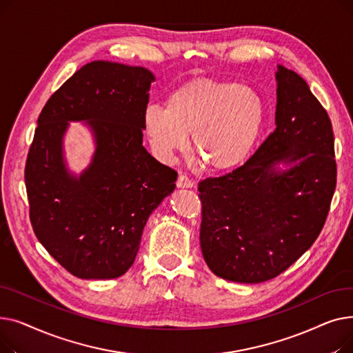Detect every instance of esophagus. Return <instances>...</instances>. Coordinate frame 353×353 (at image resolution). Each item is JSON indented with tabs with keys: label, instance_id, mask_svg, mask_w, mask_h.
Masks as SVG:
<instances>
[{
	"label": "esophagus",
	"instance_id": "34e87169",
	"mask_svg": "<svg viewBox=\"0 0 353 353\" xmlns=\"http://www.w3.org/2000/svg\"><path fill=\"white\" fill-rule=\"evenodd\" d=\"M176 184H177V188H180V189H190V188L194 186V181L190 180L186 174H179Z\"/></svg>",
	"mask_w": 353,
	"mask_h": 353
}]
</instances>
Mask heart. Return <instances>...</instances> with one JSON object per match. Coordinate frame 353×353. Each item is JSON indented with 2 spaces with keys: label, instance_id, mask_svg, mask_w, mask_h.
<instances>
[{
  "label": "heart",
  "instance_id": "b5f03b06",
  "mask_svg": "<svg viewBox=\"0 0 353 353\" xmlns=\"http://www.w3.org/2000/svg\"><path fill=\"white\" fill-rule=\"evenodd\" d=\"M265 119V105L246 85L213 80L183 84L165 101V108L148 105L144 133L154 152L170 159L188 145L210 170H228L242 163L253 148Z\"/></svg>",
  "mask_w": 353,
  "mask_h": 353
}]
</instances>
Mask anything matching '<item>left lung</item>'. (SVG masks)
<instances>
[{
	"instance_id": "1",
	"label": "left lung",
	"mask_w": 353,
	"mask_h": 353,
	"mask_svg": "<svg viewBox=\"0 0 353 353\" xmlns=\"http://www.w3.org/2000/svg\"><path fill=\"white\" fill-rule=\"evenodd\" d=\"M276 81L274 132L243 165L199 183L201 253L230 282L262 283L298 261L322 232L336 188L326 110L294 71L277 65Z\"/></svg>"
}]
</instances>
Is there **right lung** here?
<instances>
[{
  "label": "right lung",
  "mask_w": 353,
  "mask_h": 353,
  "mask_svg": "<svg viewBox=\"0 0 353 353\" xmlns=\"http://www.w3.org/2000/svg\"><path fill=\"white\" fill-rule=\"evenodd\" d=\"M152 71L92 61L54 92L37 120L26 163L32 230L80 279H114L133 265L145 221L169 196L177 173L143 147ZM68 121H85L97 152L79 177L66 169Z\"/></svg>",
  "instance_id": "right-lung-1"
}]
</instances>
